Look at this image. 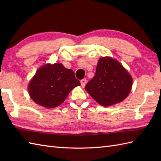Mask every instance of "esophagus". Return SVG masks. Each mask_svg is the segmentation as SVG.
<instances>
[{
    "label": "esophagus",
    "mask_w": 161,
    "mask_h": 161,
    "mask_svg": "<svg viewBox=\"0 0 161 161\" xmlns=\"http://www.w3.org/2000/svg\"><path fill=\"white\" fill-rule=\"evenodd\" d=\"M86 79H83V80H81V85L82 87H84L85 85H86Z\"/></svg>",
    "instance_id": "obj_1"
}]
</instances>
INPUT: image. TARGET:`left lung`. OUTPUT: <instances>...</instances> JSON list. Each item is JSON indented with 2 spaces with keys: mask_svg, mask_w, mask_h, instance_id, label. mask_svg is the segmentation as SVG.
<instances>
[{
  "mask_svg": "<svg viewBox=\"0 0 161 161\" xmlns=\"http://www.w3.org/2000/svg\"><path fill=\"white\" fill-rule=\"evenodd\" d=\"M132 82L131 75L118 61L102 57L98 61L94 77L85 89L97 103L108 107L127 97Z\"/></svg>",
  "mask_w": 161,
  "mask_h": 161,
  "instance_id": "obj_1",
  "label": "left lung"
}]
</instances>
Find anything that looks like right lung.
Here are the masks:
<instances>
[{"label":"right lung","instance_id":"right-lung-1","mask_svg":"<svg viewBox=\"0 0 161 161\" xmlns=\"http://www.w3.org/2000/svg\"><path fill=\"white\" fill-rule=\"evenodd\" d=\"M81 84L71 69L61 64L40 68L28 86L33 101L46 108H54L66 100L70 92Z\"/></svg>","mask_w":161,"mask_h":161}]
</instances>
